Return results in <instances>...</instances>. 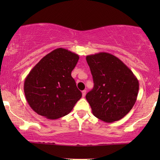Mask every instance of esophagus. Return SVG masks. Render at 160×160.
<instances>
[{
    "label": "esophagus",
    "mask_w": 160,
    "mask_h": 160,
    "mask_svg": "<svg viewBox=\"0 0 160 160\" xmlns=\"http://www.w3.org/2000/svg\"><path fill=\"white\" fill-rule=\"evenodd\" d=\"M86 92H87V91L86 90H83L82 91V96L83 97H85V96H86Z\"/></svg>",
    "instance_id": "esophagus-1"
}]
</instances>
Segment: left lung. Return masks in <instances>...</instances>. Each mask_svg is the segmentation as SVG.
Returning <instances> with one entry per match:
<instances>
[{
	"label": "left lung",
	"instance_id": "obj_1",
	"mask_svg": "<svg viewBox=\"0 0 160 160\" xmlns=\"http://www.w3.org/2000/svg\"><path fill=\"white\" fill-rule=\"evenodd\" d=\"M94 87L86 95L93 115L107 123L126 116L136 102L139 83L121 60L107 52L86 57Z\"/></svg>",
	"mask_w": 160,
	"mask_h": 160
}]
</instances>
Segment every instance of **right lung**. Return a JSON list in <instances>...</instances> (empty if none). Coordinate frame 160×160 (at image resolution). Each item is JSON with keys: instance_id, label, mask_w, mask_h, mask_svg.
Segmentation results:
<instances>
[{"instance_id": "obj_1", "label": "right lung", "mask_w": 160, "mask_h": 160, "mask_svg": "<svg viewBox=\"0 0 160 160\" xmlns=\"http://www.w3.org/2000/svg\"><path fill=\"white\" fill-rule=\"evenodd\" d=\"M78 59L77 54L58 48L32 68L25 79L24 92L35 112L49 119L71 112L82 96L71 76Z\"/></svg>"}]
</instances>
